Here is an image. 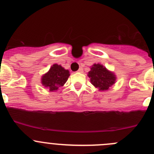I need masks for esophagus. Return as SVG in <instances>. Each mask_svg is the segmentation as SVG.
<instances>
[{"mask_svg":"<svg viewBox=\"0 0 154 154\" xmlns=\"http://www.w3.org/2000/svg\"><path fill=\"white\" fill-rule=\"evenodd\" d=\"M83 69L82 68H79V70L78 71H77V72H80V73H83Z\"/></svg>","mask_w":154,"mask_h":154,"instance_id":"34e87169","label":"esophagus"}]
</instances>
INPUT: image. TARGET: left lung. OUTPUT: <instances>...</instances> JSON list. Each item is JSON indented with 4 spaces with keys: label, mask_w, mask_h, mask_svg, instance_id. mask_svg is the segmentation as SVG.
I'll use <instances>...</instances> for the list:
<instances>
[{
    "label": "left lung",
    "mask_w": 154,
    "mask_h": 154,
    "mask_svg": "<svg viewBox=\"0 0 154 154\" xmlns=\"http://www.w3.org/2000/svg\"><path fill=\"white\" fill-rule=\"evenodd\" d=\"M88 76L91 84L100 91L108 90L116 80V76L113 72L107 70L103 65L94 64L88 71Z\"/></svg>",
    "instance_id": "8db88e82"
}]
</instances>
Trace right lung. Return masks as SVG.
Listing matches in <instances>:
<instances>
[{"label": "right lung", "instance_id": "add662e5", "mask_svg": "<svg viewBox=\"0 0 154 154\" xmlns=\"http://www.w3.org/2000/svg\"><path fill=\"white\" fill-rule=\"evenodd\" d=\"M69 76L68 70H66L60 65L54 64L49 71L42 77L41 83L51 91H54L64 86Z\"/></svg>", "mask_w": 154, "mask_h": 154}]
</instances>
